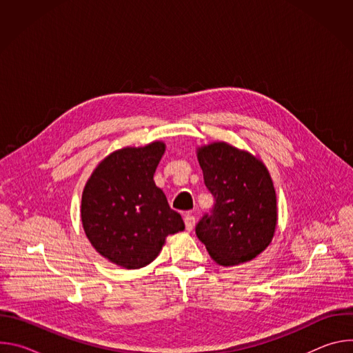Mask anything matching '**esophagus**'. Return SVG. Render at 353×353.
<instances>
[{"mask_svg": "<svg viewBox=\"0 0 353 353\" xmlns=\"http://www.w3.org/2000/svg\"><path fill=\"white\" fill-rule=\"evenodd\" d=\"M184 223H185V229H187L188 232H191V230L194 229V225H195V218H194V215L187 214V215L184 216Z\"/></svg>", "mask_w": 353, "mask_h": 353, "instance_id": "1", "label": "esophagus"}]
</instances>
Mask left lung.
Returning <instances> with one entry per match:
<instances>
[{
    "instance_id": "8db88e82",
    "label": "left lung",
    "mask_w": 353,
    "mask_h": 353,
    "mask_svg": "<svg viewBox=\"0 0 353 353\" xmlns=\"http://www.w3.org/2000/svg\"><path fill=\"white\" fill-rule=\"evenodd\" d=\"M196 159L215 198L212 215L196 225L198 239L222 267L254 260L271 244L278 223L276 194L267 166L223 141L198 146Z\"/></svg>"
}]
</instances>
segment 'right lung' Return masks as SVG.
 Masks as SVG:
<instances>
[{
	"mask_svg": "<svg viewBox=\"0 0 353 353\" xmlns=\"http://www.w3.org/2000/svg\"><path fill=\"white\" fill-rule=\"evenodd\" d=\"M165 150L163 141L117 149L99 162L83 187L85 234L100 256L121 268L146 267L169 234L184 230L180 214L154 181Z\"/></svg>",
	"mask_w": 353,
	"mask_h": 353,
	"instance_id": "add662e5",
	"label": "right lung"
}]
</instances>
